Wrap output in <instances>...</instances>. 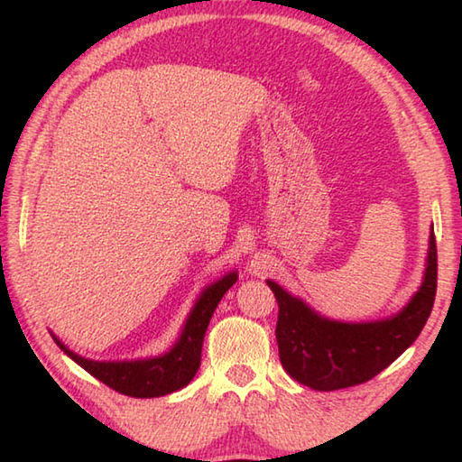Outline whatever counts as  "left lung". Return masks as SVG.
Listing matches in <instances>:
<instances>
[{
	"mask_svg": "<svg viewBox=\"0 0 462 462\" xmlns=\"http://www.w3.org/2000/svg\"><path fill=\"white\" fill-rule=\"evenodd\" d=\"M278 301L276 339L280 361L290 375L316 391L359 385L389 367L430 316L437 293V242L430 246L423 286L397 316L369 323H343L319 318L301 300L268 280Z\"/></svg>",
	"mask_w": 462,
	"mask_h": 462,
	"instance_id": "8db88e82",
	"label": "left lung"
}]
</instances>
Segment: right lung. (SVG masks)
Listing matches in <instances>:
<instances>
[{
    "label": "right lung",
    "instance_id": "obj_1",
    "mask_svg": "<svg viewBox=\"0 0 462 462\" xmlns=\"http://www.w3.org/2000/svg\"><path fill=\"white\" fill-rule=\"evenodd\" d=\"M236 272H232L202 291V296L196 301L189 319H186L180 339L176 341V346L169 353H164L161 357L109 363L91 361L77 356L71 349H67L57 337L53 339L69 357L75 363H79L93 377L103 381L106 387L115 389L116 393L139 399L169 395L172 391H179L184 385H189L196 375V371H199L206 328H208L212 313L220 303L222 296L236 283Z\"/></svg>",
    "mask_w": 462,
    "mask_h": 462
}]
</instances>
